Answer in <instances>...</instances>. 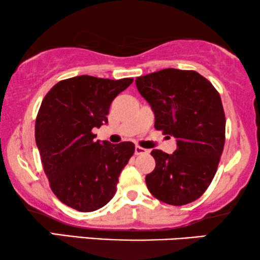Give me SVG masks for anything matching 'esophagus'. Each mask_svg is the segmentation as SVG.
Returning <instances> with one entry per match:
<instances>
[{
    "instance_id": "obj_1",
    "label": "esophagus",
    "mask_w": 260,
    "mask_h": 260,
    "mask_svg": "<svg viewBox=\"0 0 260 260\" xmlns=\"http://www.w3.org/2000/svg\"><path fill=\"white\" fill-rule=\"evenodd\" d=\"M147 151H148L147 149L142 148V147H140V145H136V147H135V155H142V154H145V152H147Z\"/></svg>"
}]
</instances>
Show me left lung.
Wrapping results in <instances>:
<instances>
[{
	"label": "left lung",
	"instance_id": "1",
	"mask_svg": "<svg viewBox=\"0 0 260 260\" xmlns=\"http://www.w3.org/2000/svg\"><path fill=\"white\" fill-rule=\"evenodd\" d=\"M136 86L155 115V129L176 138L169 155L151 151L156 167L145 176L159 201L182 206L205 193L221 157L226 118L215 87L195 71L166 69L136 78Z\"/></svg>",
	"mask_w": 260,
	"mask_h": 260
}]
</instances>
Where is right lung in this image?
Instances as JSON below:
<instances>
[{
	"mask_svg": "<svg viewBox=\"0 0 260 260\" xmlns=\"http://www.w3.org/2000/svg\"><path fill=\"white\" fill-rule=\"evenodd\" d=\"M133 81L69 78L55 84L41 103L35 142L52 191L71 208L97 211L116 194L135 144L94 141L92 129L108 123L112 101Z\"/></svg>",
	"mask_w": 260,
	"mask_h": 260,
	"instance_id": "obj_1",
	"label": "right lung"
}]
</instances>
